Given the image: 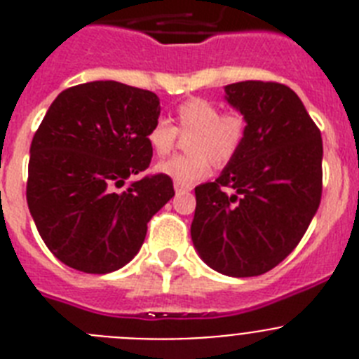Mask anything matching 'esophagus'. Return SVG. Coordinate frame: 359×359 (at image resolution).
Here are the masks:
<instances>
[{
  "mask_svg": "<svg viewBox=\"0 0 359 359\" xmlns=\"http://www.w3.org/2000/svg\"><path fill=\"white\" fill-rule=\"evenodd\" d=\"M174 190H176V194H183L187 190H190L189 185H182V183H174Z\"/></svg>",
  "mask_w": 359,
  "mask_h": 359,
  "instance_id": "obj_1",
  "label": "esophagus"
}]
</instances>
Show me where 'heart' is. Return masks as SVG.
Instances as JSON below:
<instances>
[{
    "instance_id": "heart-1",
    "label": "heart",
    "mask_w": 359,
    "mask_h": 359,
    "mask_svg": "<svg viewBox=\"0 0 359 359\" xmlns=\"http://www.w3.org/2000/svg\"><path fill=\"white\" fill-rule=\"evenodd\" d=\"M176 128L167 120H158L147 133V144L156 156H167L177 140V131L192 136L187 142L190 154L161 161L158 172L172 177L176 183L190 185L207 176L212 163H230L241 151L248 133V120L239 111H223L207 98H189L176 107Z\"/></svg>"
}]
</instances>
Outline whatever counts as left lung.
Segmentation results:
<instances>
[{
  "instance_id": "obj_1",
  "label": "left lung",
  "mask_w": 359,
  "mask_h": 359,
  "mask_svg": "<svg viewBox=\"0 0 359 359\" xmlns=\"http://www.w3.org/2000/svg\"><path fill=\"white\" fill-rule=\"evenodd\" d=\"M224 93L246 116L248 133L221 176L196 187L190 236L212 269L257 277L297 248L318 210L322 136L287 86L244 81L224 86Z\"/></svg>"
}]
</instances>
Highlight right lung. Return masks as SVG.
Instances as JSON below:
<instances>
[{"label": "right lung", "mask_w": 359, "mask_h": 359, "mask_svg": "<svg viewBox=\"0 0 359 359\" xmlns=\"http://www.w3.org/2000/svg\"><path fill=\"white\" fill-rule=\"evenodd\" d=\"M152 91L115 81L73 86L34 135L27 201L50 252L84 273H111L140 252L151 217L174 196L165 174L126 180L151 163L147 133L160 116Z\"/></svg>", "instance_id": "1"}]
</instances>
